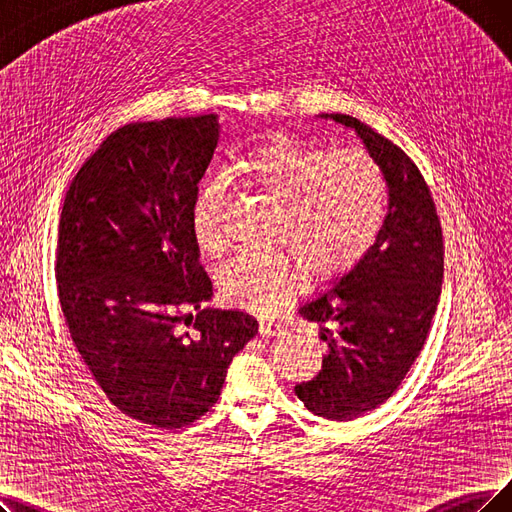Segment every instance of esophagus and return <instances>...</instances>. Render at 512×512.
I'll return each instance as SVG.
<instances>
[{"instance_id":"1","label":"esophagus","mask_w":512,"mask_h":512,"mask_svg":"<svg viewBox=\"0 0 512 512\" xmlns=\"http://www.w3.org/2000/svg\"><path fill=\"white\" fill-rule=\"evenodd\" d=\"M258 332H260L262 338H273V336H283L285 327L281 323H275V321H260Z\"/></svg>"}]
</instances>
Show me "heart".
Segmentation results:
<instances>
[{
	"label": "heart",
	"instance_id": "b5f03b06",
	"mask_svg": "<svg viewBox=\"0 0 512 512\" xmlns=\"http://www.w3.org/2000/svg\"><path fill=\"white\" fill-rule=\"evenodd\" d=\"M233 176L277 201L273 241L283 250H241L218 271L220 296L243 309L273 313L288 300L302 269L311 279L342 275L367 254L388 210L378 163L361 149H332L273 136L245 153ZM224 185L212 180L193 201L197 248L224 250Z\"/></svg>",
	"mask_w": 512,
	"mask_h": 512
}]
</instances>
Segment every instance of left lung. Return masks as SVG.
Returning <instances> with one entry per match:
<instances>
[{
	"label": "left lung",
	"instance_id": "1",
	"mask_svg": "<svg viewBox=\"0 0 512 512\" xmlns=\"http://www.w3.org/2000/svg\"><path fill=\"white\" fill-rule=\"evenodd\" d=\"M319 117L361 138L388 187L372 248L300 304L327 351L319 374L294 391L315 416L346 422L391 397L420 355L441 294L443 237L431 191L410 157L355 117Z\"/></svg>",
	"mask_w": 512,
	"mask_h": 512
}]
</instances>
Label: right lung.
Instances as JSON below:
<instances>
[{
    "label": "right lung",
    "mask_w": 512,
    "mask_h": 512,
    "mask_svg": "<svg viewBox=\"0 0 512 512\" xmlns=\"http://www.w3.org/2000/svg\"><path fill=\"white\" fill-rule=\"evenodd\" d=\"M218 138V115L119 128L60 212L56 285L77 351L117 410L166 431L210 410L258 334L248 313L203 309L214 292L191 212Z\"/></svg>",
    "instance_id": "obj_1"
}]
</instances>
